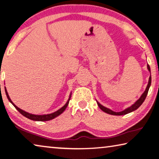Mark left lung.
Instances as JSON below:
<instances>
[{
    "mask_svg": "<svg viewBox=\"0 0 159 159\" xmlns=\"http://www.w3.org/2000/svg\"><path fill=\"white\" fill-rule=\"evenodd\" d=\"M147 68H148V70H149V71L151 72L150 67H149V65H147ZM151 83H152V77L150 76L149 77V82H148V84H147V88H146L144 92L142 94L141 97H140L139 99L137 100L134 104H132V105L130 106V107H129V108H127L126 109H125V110L123 111L114 112V111H113L112 110H111V109L104 107L103 106L101 105V104H100L97 101L98 107H99L103 112H105V113H108V114H111V115H113V116H123V115H126V114L129 113H131V112L134 111L135 110H137V109L138 108L139 106H141L142 104L143 103V102H144V101L145 98H146V97H147V96L148 92H149V87H150V86H151Z\"/></svg>",
    "mask_w": 159,
    "mask_h": 159,
    "instance_id": "obj_1",
    "label": "left lung"
}]
</instances>
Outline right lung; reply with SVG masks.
<instances>
[{"label":"right lung","mask_w":159,"mask_h":159,"mask_svg":"<svg viewBox=\"0 0 159 159\" xmlns=\"http://www.w3.org/2000/svg\"><path fill=\"white\" fill-rule=\"evenodd\" d=\"M5 91H6V96L7 98H8V100L10 103H11L12 105L15 106V108L17 109V110L20 112V113L22 114V116H24L26 118H27L30 120H35V121H48V120H51L53 119L56 118L57 116H58L61 115V113H62V112H63L65 110H66V108H67V105H68L69 103V101L70 100V97H71V93H70V97L68 98V100H67V103L65 104V105L62 106L61 108H60L59 110H58L56 112H54V113H52L51 114H47V115H34V114H31V113H29L27 112H26L25 111L22 110V109H20L15 105V104L12 103V101L10 99V98L9 97L8 93H7V92L6 90V88L5 87Z\"/></svg>","instance_id":"obj_1"}]
</instances>
